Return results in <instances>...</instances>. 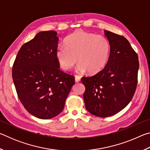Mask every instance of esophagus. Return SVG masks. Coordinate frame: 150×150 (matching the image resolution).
Returning a JSON list of instances; mask_svg holds the SVG:
<instances>
[{"label":"esophagus","instance_id":"34e87169","mask_svg":"<svg viewBox=\"0 0 150 150\" xmlns=\"http://www.w3.org/2000/svg\"><path fill=\"white\" fill-rule=\"evenodd\" d=\"M75 82L76 83L79 82V81H81V77L79 75H76L75 77Z\"/></svg>","mask_w":150,"mask_h":150}]
</instances>
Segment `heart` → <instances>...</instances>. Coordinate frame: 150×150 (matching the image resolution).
Instances as JSON below:
<instances>
[{"label":"heart","mask_w":150,"mask_h":150,"mask_svg":"<svg viewBox=\"0 0 150 150\" xmlns=\"http://www.w3.org/2000/svg\"><path fill=\"white\" fill-rule=\"evenodd\" d=\"M65 45L56 50V57L63 69L69 70L79 62L77 71L95 74L104 69L108 62L110 44L103 35H96L82 30L72 33L65 39Z\"/></svg>","instance_id":"heart-1"}]
</instances>
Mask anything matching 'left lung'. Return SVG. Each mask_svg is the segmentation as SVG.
Wrapping results in <instances>:
<instances>
[{
    "label": "left lung",
    "mask_w": 150,
    "mask_h": 150,
    "mask_svg": "<svg viewBox=\"0 0 150 150\" xmlns=\"http://www.w3.org/2000/svg\"><path fill=\"white\" fill-rule=\"evenodd\" d=\"M110 44L107 64L96 74L83 77L86 109L98 117L112 116L130 102L138 83V55L123 35L105 31Z\"/></svg>",
    "instance_id": "left-lung-1"
}]
</instances>
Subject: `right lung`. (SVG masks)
Wrapping results in <instances>:
<instances>
[{"label": "right lung", "instance_id": "1", "mask_svg": "<svg viewBox=\"0 0 150 150\" xmlns=\"http://www.w3.org/2000/svg\"><path fill=\"white\" fill-rule=\"evenodd\" d=\"M57 32H41L22 45L12 67L18 96L26 110L40 119L62 112L75 84L74 76L59 69Z\"/></svg>", "mask_w": 150, "mask_h": 150}]
</instances>
